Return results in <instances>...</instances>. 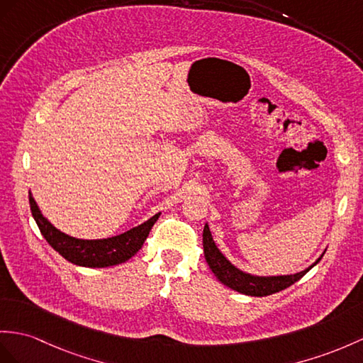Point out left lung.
Returning a JSON list of instances; mask_svg holds the SVG:
<instances>
[{"label": "left lung", "instance_id": "left-lung-1", "mask_svg": "<svg viewBox=\"0 0 363 363\" xmlns=\"http://www.w3.org/2000/svg\"><path fill=\"white\" fill-rule=\"evenodd\" d=\"M203 251H205L206 263L209 264L211 271L214 272V276L217 277L218 281H222L223 285L237 291V293L254 297L271 296L296 284L297 280L302 279L309 269L314 268L315 264L320 262L325 254L323 251L320 254V257L317 259L311 267H308L306 269L296 274H285V276H255V274L238 269L225 257V254L218 250L214 238H212L208 223L205 225V229H203Z\"/></svg>", "mask_w": 363, "mask_h": 363}]
</instances>
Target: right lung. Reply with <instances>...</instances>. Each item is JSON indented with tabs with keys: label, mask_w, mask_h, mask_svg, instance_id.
Instances as JSON below:
<instances>
[{
	"label": "right lung",
	"mask_w": 363,
	"mask_h": 363,
	"mask_svg": "<svg viewBox=\"0 0 363 363\" xmlns=\"http://www.w3.org/2000/svg\"><path fill=\"white\" fill-rule=\"evenodd\" d=\"M29 203L32 216L37 222L43 237L46 238L48 243L63 257L84 268H108L113 264H120L129 260L138 252L143 246L146 237L149 235L154 223L160 217L162 212L147 218L138 226L130 228L129 231L121 233L118 235L108 238H95V240H84V238H77L67 235L66 233L60 231L58 228L52 225L49 220L43 216L40 206L35 201L32 192L29 191Z\"/></svg>",
	"instance_id": "right-lung-1"
}]
</instances>
